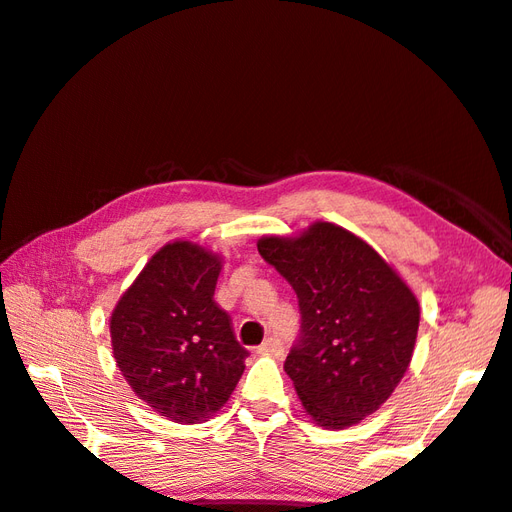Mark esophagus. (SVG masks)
I'll return each instance as SVG.
<instances>
[{
	"label": "esophagus",
	"instance_id": "1",
	"mask_svg": "<svg viewBox=\"0 0 512 512\" xmlns=\"http://www.w3.org/2000/svg\"><path fill=\"white\" fill-rule=\"evenodd\" d=\"M283 341L276 339V336H269L263 343L258 345V354H265V356H281L283 354Z\"/></svg>",
	"mask_w": 512,
	"mask_h": 512
}]
</instances>
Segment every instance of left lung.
I'll list each match as a JSON object with an SVG mask.
<instances>
[{"label":"left lung","mask_w":512,"mask_h":512,"mask_svg":"<svg viewBox=\"0 0 512 512\" xmlns=\"http://www.w3.org/2000/svg\"><path fill=\"white\" fill-rule=\"evenodd\" d=\"M258 254L292 285L301 334L285 359L305 412L341 430L381 408L412 361L419 301L374 249L339 225L265 236Z\"/></svg>","instance_id":"1"}]
</instances>
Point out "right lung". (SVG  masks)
I'll return each mask as SVG.
<instances>
[{
	"label": "right lung",
	"instance_id": "obj_1",
	"mask_svg": "<svg viewBox=\"0 0 512 512\" xmlns=\"http://www.w3.org/2000/svg\"><path fill=\"white\" fill-rule=\"evenodd\" d=\"M220 256L176 240L151 260L111 314L115 363L131 390L176 423H200L225 406L247 350L214 301Z\"/></svg>",
	"mask_w": 512,
	"mask_h": 512
}]
</instances>
